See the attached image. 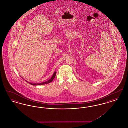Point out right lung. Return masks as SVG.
I'll use <instances>...</instances> for the list:
<instances>
[{
  "mask_svg": "<svg viewBox=\"0 0 128 128\" xmlns=\"http://www.w3.org/2000/svg\"><path fill=\"white\" fill-rule=\"evenodd\" d=\"M56 74V72H54V73H53V75H52V77L51 78V79H50L48 80H47V81H46V82H41V83H39V84H36V83H31V82H29L28 81H27V80H25V81H26V82H28L29 84H31V85H43V84H49V83L51 82H52V80H54V79L55 78Z\"/></svg>",
  "mask_w": 128,
  "mask_h": 128,
  "instance_id": "right-lung-1",
  "label": "right lung"
}]
</instances>
